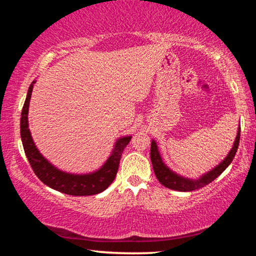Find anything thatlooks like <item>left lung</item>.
<instances>
[{"mask_svg":"<svg viewBox=\"0 0 256 256\" xmlns=\"http://www.w3.org/2000/svg\"><path fill=\"white\" fill-rule=\"evenodd\" d=\"M240 126H238L237 136L235 141H234L232 148L229 151L228 154L224 157L222 162L216 164L214 168L211 170L206 172V174H202L198 178H188V177H184L180 174H177L174 170H172L170 167L167 166L162 160V154L158 149V146L156 141H151V148H150V158L151 162H152L154 175L157 180L160 182V184L166 186L167 188L180 190V192H190V190H198L210 184L212 180H214L220 174H222L224 170L232 164L234 157L237 152L238 144H240Z\"/></svg>","mask_w":256,"mask_h":256,"instance_id":"left-lung-1","label":"left lung"}]
</instances>
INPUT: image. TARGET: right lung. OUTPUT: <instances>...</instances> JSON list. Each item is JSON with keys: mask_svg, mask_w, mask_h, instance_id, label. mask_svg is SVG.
I'll use <instances>...</instances> for the list:
<instances>
[{"mask_svg": "<svg viewBox=\"0 0 256 256\" xmlns=\"http://www.w3.org/2000/svg\"><path fill=\"white\" fill-rule=\"evenodd\" d=\"M34 84H36V80H34L29 86L20 118L21 141H22L24 154L27 156L34 172L45 185L68 196H94V194L104 192L115 180L116 172L118 170L120 156L132 136H126L118 138L112 146L110 157L97 170L86 172V174H74V172L60 170L40 154L30 133L28 112Z\"/></svg>", "mask_w": 256, "mask_h": 256, "instance_id": "add662e5", "label": "right lung"}]
</instances>
